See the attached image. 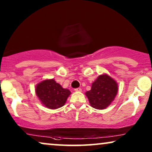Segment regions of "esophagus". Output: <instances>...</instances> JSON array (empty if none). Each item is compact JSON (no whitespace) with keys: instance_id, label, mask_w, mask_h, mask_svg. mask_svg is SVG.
Returning <instances> with one entry per match:
<instances>
[{"instance_id":"34e87169","label":"esophagus","mask_w":152,"mask_h":152,"mask_svg":"<svg viewBox=\"0 0 152 152\" xmlns=\"http://www.w3.org/2000/svg\"><path fill=\"white\" fill-rule=\"evenodd\" d=\"M75 91H76V92H81V91H82V89H81L80 88H75Z\"/></svg>"}]
</instances>
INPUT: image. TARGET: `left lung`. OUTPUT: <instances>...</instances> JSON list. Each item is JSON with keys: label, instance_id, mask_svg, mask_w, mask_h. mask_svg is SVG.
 <instances>
[{"label": "left lung", "instance_id": "left-lung-1", "mask_svg": "<svg viewBox=\"0 0 152 152\" xmlns=\"http://www.w3.org/2000/svg\"><path fill=\"white\" fill-rule=\"evenodd\" d=\"M118 84L107 74L99 75L86 92L91 107L96 109H104L111 104L118 93Z\"/></svg>", "mask_w": 152, "mask_h": 152}]
</instances>
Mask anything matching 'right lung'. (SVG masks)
I'll list each match as a JSON object with an SVG mask.
<instances>
[{
	"mask_svg": "<svg viewBox=\"0 0 152 152\" xmlns=\"http://www.w3.org/2000/svg\"><path fill=\"white\" fill-rule=\"evenodd\" d=\"M36 94L41 104L50 109H56L65 104L71 94L68 89L62 88L53 79L43 80L36 86Z\"/></svg>",
	"mask_w": 152,
	"mask_h": 152,
	"instance_id": "obj_1",
	"label": "right lung"
}]
</instances>
